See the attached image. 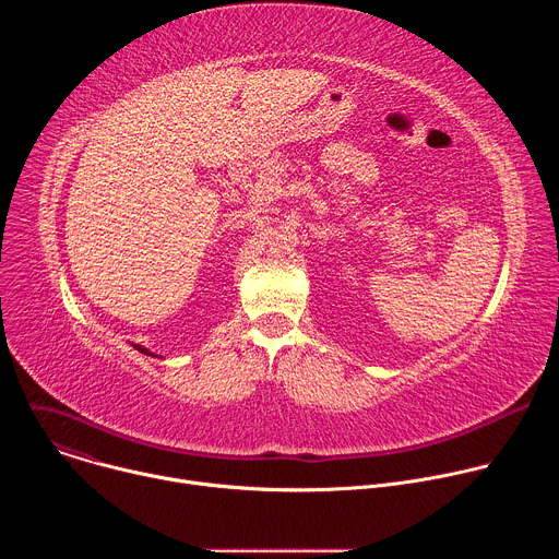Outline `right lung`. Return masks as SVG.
Returning <instances> with one entry per match:
<instances>
[{"mask_svg": "<svg viewBox=\"0 0 559 559\" xmlns=\"http://www.w3.org/2000/svg\"><path fill=\"white\" fill-rule=\"evenodd\" d=\"M134 349H136V352H141V354H145V356H152V358H162V356H156L154 352H150V349H147V347H143V345H134Z\"/></svg>", "mask_w": 559, "mask_h": 559, "instance_id": "1", "label": "right lung"}]
</instances>
